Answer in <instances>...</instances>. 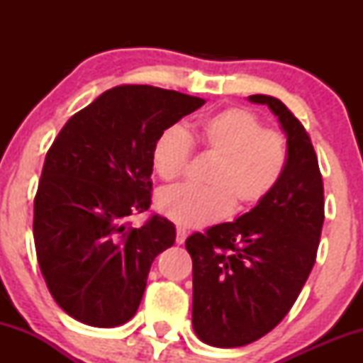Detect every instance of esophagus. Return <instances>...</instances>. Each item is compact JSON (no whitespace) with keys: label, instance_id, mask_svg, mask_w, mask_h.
<instances>
[{"label":"esophagus","instance_id":"34e87169","mask_svg":"<svg viewBox=\"0 0 363 363\" xmlns=\"http://www.w3.org/2000/svg\"><path fill=\"white\" fill-rule=\"evenodd\" d=\"M186 237H187V232L184 230V228L179 227L177 228V235H176V242L177 244H184L186 242Z\"/></svg>","mask_w":363,"mask_h":363}]
</instances>
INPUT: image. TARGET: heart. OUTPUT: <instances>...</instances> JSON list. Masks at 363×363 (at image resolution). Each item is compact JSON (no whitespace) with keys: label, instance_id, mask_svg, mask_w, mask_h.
Returning a JSON list of instances; mask_svg holds the SVG:
<instances>
[{"label":"heart","instance_id":"1","mask_svg":"<svg viewBox=\"0 0 363 363\" xmlns=\"http://www.w3.org/2000/svg\"><path fill=\"white\" fill-rule=\"evenodd\" d=\"M194 141L215 162L208 169V186L179 184L158 191L157 210L184 227H203L232 211L261 205L281 182L289 167L290 147L285 133L266 128L244 107H227L194 126ZM194 141L181 124L157 135L152 148L153 170L162 181L184 176Z\"/></svg>","mask_w":363,"mask_h":363}]
</instances>
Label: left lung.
Returning a JSON list of instances; mask_svg holds the SVG:
<instances>
[{
	"label": "left lung",
	"instance_id": "8db88e82",
	"mask_svg": "<svg viewBox=\"0 0 363 363\" xmlns=\"http://www.w3.org/2000/svg\"><path fill=\"white\" fill-rule=\"evenodd\" d=\"M280 121L289 167L261 205L187 237L193 259V328L211 347L235 348L268 335L297 301L318 256L324 186L309 135L278 99L251 95Z\"/></svg>",
	"mask_w": 363,
	"mask_h": 363
}]
</instances>
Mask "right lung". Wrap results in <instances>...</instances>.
I'll use <instances>...</instances> for the list:
<instances>
[{
  "instance_id": "1",
  "label": "right lung",
  "mask_w": 363,
  "mask_h": 363,
  "mask_svg": "<svg viewBox=\"0 0 363 363\" xmlns=\"http://www.w3.org/2000/svg\"><path fill=\"white\" fill-rule=\"evenodd\" d=\"M205 104L150 85L104 91L68 119L45 155L34 199L40 272L66 314L95 328L124 324L138 309L150 266L176 240L152 215V148L164 128Z\"/></svg>"
}]
</instances>
